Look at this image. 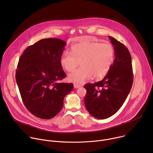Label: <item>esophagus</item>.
I'll use <instances>...</instances> for the list:
<instances>
[{
	"label": "esophagus",
	"instance_id": "34e87169",
	"mask_svg": "<svg viewBox=\"0 0 153 153\" xmlns=\"http://www.w3.org/2000/svg\"><path fill=\"white\" fill-rule=\"evenodd\" d=\"M80 86V85L77 84V83H74V88H79Z\"/></svg>",
	"mask_w": 153,
	"mask_h": 153
}]
</instances>
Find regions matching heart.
<instances>
[{
  "label": "heart",
  "instance_id": "heart-1",
  "mask_svg": "<svg viewBox=\"0 0 153 153\" xmlns=\"http://www.w3.org/2000/svg\"><path fill=\"white\" fill-rule=\"evenodd\" d=\"M71 53L64 51L60 56L61 67L68 72L70 81L82 83L92 76L97 79L103 78L110 71L114 59L115 51L109 43L83 40L71 46Z\"/></svg>",
  "mask_w": 153,
  "mask_h": 153
}]
</instances>
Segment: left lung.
Wrapping results in <instances>:
<instances>
[{
	"instance_id": "obj_1",
	"label": "left lung",
	"mask_w": 153,
	"mask_h": 153,
	"mask_svg": "<svg viewBox=\"0 0 153 153\" xmlns=\"http://www.w3.org/2000/svg\"><path fill=\"white\" fill-rule=\"evenodd\" d=\"M115 51V59L105 76L98 82L86 83L85 105L91 116L105 119L116 113L125 102L133 82L131 56L119 41L109 36Z\"/></svg>"
}]
</instances>
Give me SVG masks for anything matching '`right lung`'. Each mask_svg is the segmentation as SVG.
I'll return each instance as SVG.
<instances>
[{"label": "right lung", "mask_w": 153, "mask_h": 153, "mask_svg": "<svg viewBox=\"0 0 153 153\" xmlns=\"http://www.w3.org/2000/svg\"><path fill=\"white\" fill-rule=\"evenodd\" d=\"M66 45L57 38L42 39L26 48L19 60L16 79L27 110L43 119L56 116L64 97L73 89L72 83H60L67 76L60 63Z\"/></svg>", "instance_id": "1"}]
</instances>
